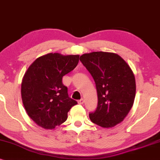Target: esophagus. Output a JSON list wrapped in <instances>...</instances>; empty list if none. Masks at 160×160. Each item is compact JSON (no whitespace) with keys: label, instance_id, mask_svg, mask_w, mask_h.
<instances>
[{"label":"esophagus","instance_id":"esophagus-1","mask_svg":"<svg viewBox=\"0 0 160 160\" xmlns=\"http://www.w3.org/2000/svg\"><path fill=\"white\" fill-rule=\"evenodd\" d=\"M84 99H81L80 100H78V104H80V105H82V104L84 103Z\"/></svg>","mask_w":160,"mask_h":160}]
</instances>
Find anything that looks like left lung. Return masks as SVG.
<instances>
[{
  "label": "left lung",
  "instance_id": "8db88e82",
  "mask_svg": "<svg viewBox=\"0 0 160 160\" xmlns=\"http://www.w3.org/2000/svg\"><path fill=\"white\" fill-rule=\"evenodd\" d=\"M96 83L98 105L89 114L93 123L111 128L123 121L133 106L136 83L132 70L116 53L92 52L80 56Z\"/></svg>",
  "mask_w": 160,
  "mask_h": 160
}]
</instances>
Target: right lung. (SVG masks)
I'll return each mask as SVG.
<instances>
[{
	"label": "right lung",
	"mask_w": 160,
	"mask_h": 160,
	"mask_svg": "<svg viewBox=\"0 0 160 160\" xmlns=\"http://www.w3.org/2000/svg\"><path fill=\"white\" fill-rule=\"evenodd\" d=\"M79 55L50 52L37 58L22 78L21 96L28 116L39 127L54 129L65 122L72 106L63 77L72 71L79 62Z\"/></svg>",
	"instance_id": "right-lung-1"
}]
</instances>
